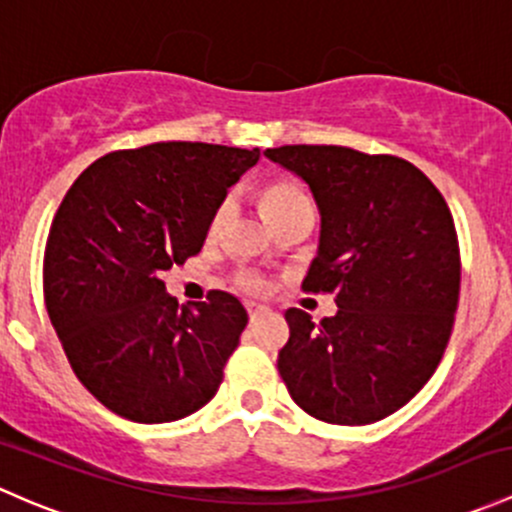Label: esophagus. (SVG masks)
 Returning <instances> with one entry per match:
<instances>
[{
  "instance_id": "1",
  "label": "esophagus",
  "mask_w": 512,
  "mask_h": 512,
  "mask_svg": "<svg viewBox=\"0 0 512 512\" xmlns=\"http://www.w3.org/2000/svg\"><path fill=\"white\" fill-rule=\"evenodd\" d=\"M247 314H250V321H257L260 319V316H265L267 314V306H262V304H247Z\"/></svg>"
}]
</instances>
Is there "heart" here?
<instances>
[{
  "mask_svg": "<svg viewBox=\"0 0 512 512\" xmlns=\"http://www.w3.org/2000/svg\"><path fill=\"white\" fill-rule=\"evenodd\" d=\"M306 203H309V196H306L299 186L289 184V181H272V184H267L260 193V206L272 225L277 223L279 218H284L287 213H292L294 208L306 206ZM225 215H228V203H223V206L215 211L211 223L213 233L223 225ZM238 284L245 292H262V289H265V282H262L260 274L255 272H242L238 277Z\"/></svg>",
  "mask_w": 512,
  "mask_h": 512,
  "instance_id": "b5f03b06",
  "label": "heart"
}]
</instances>
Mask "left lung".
I'll list each match as a JSON object with an SVG mask.
<instances>
[{"label": "left lung", "mask_w": 512, "mask_h": 512, "mask_svg": "<svg viewBox=\"0 0 512 512\" xmlns=\"http://www.w3.org/2000/svg\"><path fill=\"white\" fill-rule=\"evenodd\" d=\"M265 157L314 193L319 255L301 289L336 294L338 306L321 324L287 309L279 375L321 422L385 419L427 385L449 343L461 284L449 206L417 166L390 154L287 144Z\"/></svg>", "instance_id": "obj_1"}]
</instances>
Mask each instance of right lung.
Returning a JSON list of instances; mask_svg holds the SVG:
<instances>
[{"mask_svg":"<svg viewBox=\"0 0 512 512\" xmlns=\"http://www.w3.org/2000/svg\"><path fill=\"white\" fill-rule=\"evenodd\" d=\"M260 149L157 142L88 166L58 206L43 299L73 373L120 417L176 422L223 383L247 311L233 294L179 306L161 272L198 255Z\"/></svg>","mask_w":512,"mask_h":512,"instance_id":"obj_1","label":"right lung"}]
</instances>
